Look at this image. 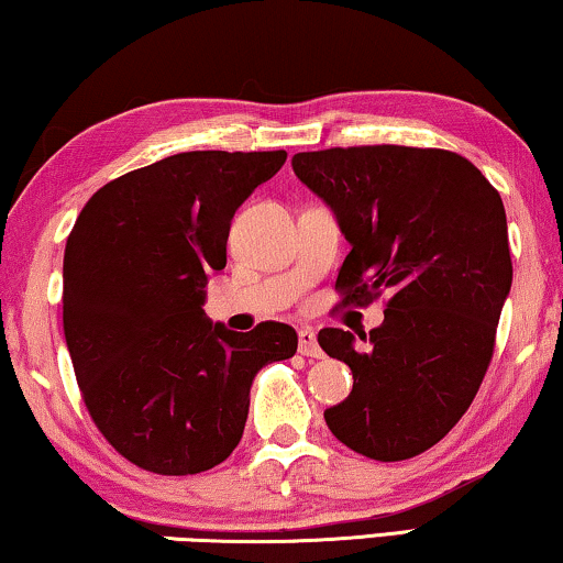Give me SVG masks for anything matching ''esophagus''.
<instances>
[{
    "mask_svg": "<svg viewBox=\"0 0 563 563\" xmlns=\"http://www.w3.org/2000/svg\"><path fill=\"white\" fill-rule=\"evenodd\" d=\"M299 353H302V356H310V358L322 356V349L318 343V335H314V330H310V328L299 330Z\"/></svg>",
    "mask_w": 563,
    "mask_h": 563,
    "instance_id": "1",
    "label": "esophagus"
}]
</instances>
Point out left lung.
<instances>
[{
    "mask_svg": "<svg viewBox=\"0 0 563 563\" xmlns=\"http://www.w3.org/2000/svg\"><path fill=\"white\" fill-rule=\"evenodd\" d=\"M291 168L351 243L335 282L343 305L389 295L382 325L358 335L364 349L349 330H320V349L353 374L351 395L325 410L328 428L361 456H418L468 410L495 351L512 284L499 191L441 148L310 151Z\"/></svg>",
    "mask_w": 563,
    "mask_h": 563,
    "instance_id": "1",
    "label": "left lung"
}]
</instances>
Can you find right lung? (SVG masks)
<instances>
[{
    "mask_svg": "<svg viewBox=\"0 0 563 563\" xmlns=\"http://www.w3.org/2000/svg\"><path fill=\"white\" fill-rule=\"evenodd\" d=\"M287 151H189L95 191L64 253V335L84 405L114 451L164 476L199 474L241 443L251 384L297 353L295 328L207 320L230 220Z\"/></svg>",
    "mask_w": 563,
    "mask_h": 563,
    "instance_id": "1",
    "label": "right lung"
}]
</instances>
